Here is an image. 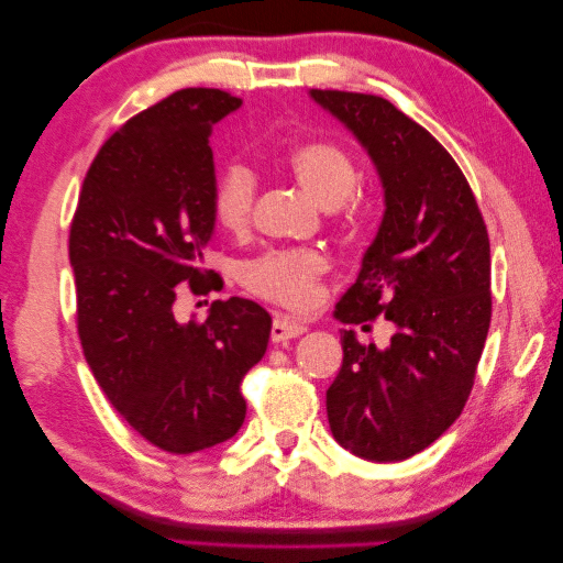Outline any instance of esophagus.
<instances>
[{
	"label": "esophagus",
	"mask_w": 563,
	"mask_h": 563,
	"mask_svg": "<svg viewBox=\"0 0 563 563\" xmlns=\"http://www.w3.org/2000/svg\"><path fill=\"white\" fill-rule=\"evenodd\" d=\"M303 331H307V327H303V324H297V321H287V319L276 317L274 324H272V342L274 344H284V342H289V339L301 336Z\"/></svg>",
	"instance_id": "esophagus-1"
}]
</instances>
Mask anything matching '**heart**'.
I'll return each mask as SVG.
<instances>
[{"mask_svg":"<svg viewBox=\"0 0 563 563\" xmlns=\"http://www.w3.org/2000/svg\"><path fill=\"white\" fill-rule=\"evenodd\" d=\"M287 169L321 207H339L356 187V164L344 146L329 140H307L294 144L287 154ZM260 179L244 162H232L221 169L214 187V214L229 232L249 227L256 205ZM366 201L354 197L349 217H362ZM329 262L311 249H276L242 266L244 287L256 297L303 311L319 299L321 276Z\"/></svg>","mask_w":563,"mask_h":563,"instance_id":"obj_1","label":"heart"}]
</instances>
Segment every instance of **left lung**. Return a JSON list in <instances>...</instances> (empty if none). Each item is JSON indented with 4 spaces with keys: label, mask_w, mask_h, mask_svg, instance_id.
Returning a JSON list of instances; mask_svg holds the SVG:
<instances>
[{
    "label": "left lung",
    "mask_w": 563,
    "mask_h": 563,
    "mask_svg": "<svg viewBox=\"0 0 563 563\" xmlns=\"http://www.w3.org/2000/svg\"><path fill=\"white\" fill-rule=\"evenodd\" d=\"M372 156L384 217L334 317H384L386 349L342 331L344 362L327 389L331 434L368 462H404L444 434L472 394L492 321V249L451 154L391 101L311 89Z\"/></svg>",
    "instance_id": "1"
}]
</instances>
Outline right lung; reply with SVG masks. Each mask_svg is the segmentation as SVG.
I'll return each instance as SVG.
<instances>
[{"label":"right lung","instance_id":"right-lung-1","mask_svg":"<svg viewBox=\"0 0 563 563\" xmlns=\"http://www.w3.org/2000/svg\"><path fill=\"white\" fill-rule=\"evenodd\" d=\"M242 99L179 89L101 144L69 229L77 329L101 391L129 427L169 454L232 439L246 417L242 379L266 352L256 301H214L179 324L181 294L217 289L201 266L214 234L211 129Z\"/></svg>","mask_w":563,"mask_h":563}]
</instances>
